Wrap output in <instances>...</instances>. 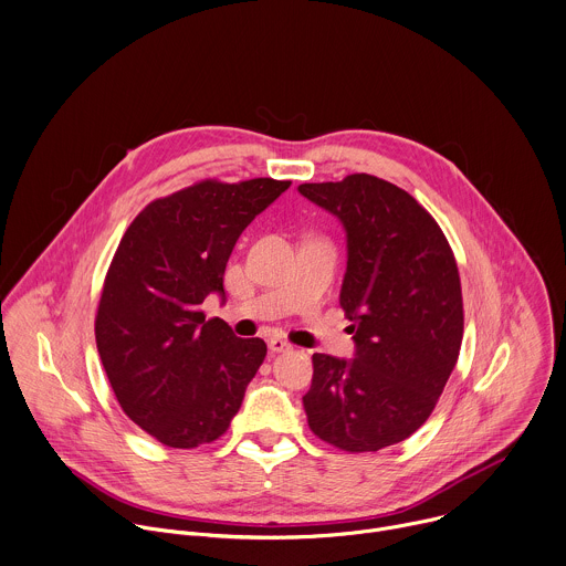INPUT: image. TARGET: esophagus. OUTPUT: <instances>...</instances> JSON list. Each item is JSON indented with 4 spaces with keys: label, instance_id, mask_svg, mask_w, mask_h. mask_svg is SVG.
Segmentation results:
<instances>
[{
    "label": "esophagus",
    "instance_id": "34e87169",
    "mask_svg": "<svg viewBox=\"0 0 566 566\" xmlns=\"http://www.w3.org/2000/svg\"><path fill=\"white\" fill-rule=\"evenodd\" d=\"M268 347H270V352H272V354H279V352H287V349H292V345H290L285 338H281V336H272V338L268 340Z\"/></svg>",
    "mask_w": 566,
    "mask_h": 566
}]
</instances>
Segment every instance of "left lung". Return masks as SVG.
<instances>
[{
    "instance_id": "8db88e82",
    "label": "left lung",
    "mask_w": 566,
    "mask_h": 566,
    "mask_svg": "<svg viewBox=\"0 0 566 566\" xmlns=\"http://www.w3.org/2000/svg\"><path fill=\"white\" fill-rule=\"evenodd\" d=\"M298 192L347 230L340 307L354 323L356 358L314 354L303 396L323 442L365 453L409 438L433 411L464 329L453 250L436 219L398 186L347 175Z\"/></svg>"
}]
</instances>
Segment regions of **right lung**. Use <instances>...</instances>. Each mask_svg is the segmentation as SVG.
I'll return each instance as SVG.
<instances>
[{"mask_svg":"<svg viewBox=\"0 0 566 566\" xmlns=\"http://www.w3.org/2000/svg\"><path fill=\"white\" fill-rule=\"evenodd\" d=\"M292 181L203 179L150 201L106 272L97 349L126 416L172 449L221 438L268 345L201 310L237 239Z\"/></svg>","mask_w":566,"mask_h":566,"instance_id":"right-lung-1","label":"right lung"}]
</instances>
